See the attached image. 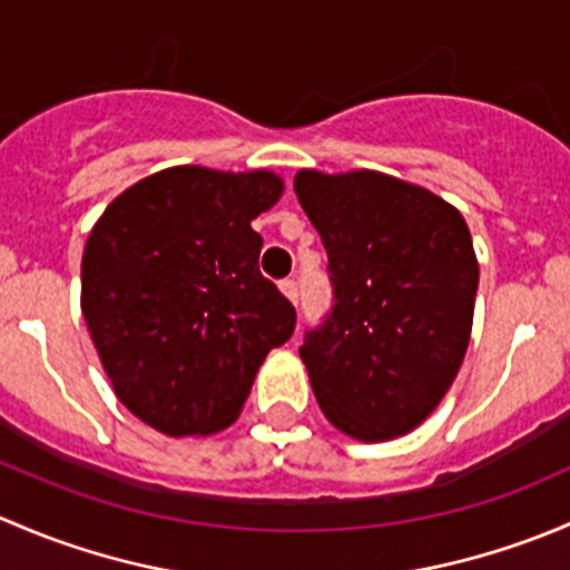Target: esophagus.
Segmentation results:
<instances>
[{"mask_svg": "<svg viewBox=\"0 0 570 570\" xmlns=\"http://www.w3.org/2000/svg\"><path fill=\"white\" fill-rule=\"evenodd\" d=\"M281 292H284L289 301H297V281L295 278H284V281H281Z\"/></svg>", "mask_w": 570, "mask_h": 570, "instance_id": "esophagus-1", "label": "esophagus"}]
</instances>
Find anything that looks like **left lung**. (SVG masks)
<instances>
[{"label":"left lung","mask_w":570,"mask_h":570,"mask_svg":"<svg viewBox=\"0 0 570 570\" xmlns=\"http://www.w3.org/2000/svg\"><path fill=\"white\" fill-rule=\"evenodd\" d=\"M295 193L327 250L331 312L301 358L327 419L386 441L430 416L469 347L480 284L461 212L416 184L301 170Z\"/></svg>","instance_id":"left-lung-1"}]
</instances>
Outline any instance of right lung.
Returning a JSON list of instances; mask_svg holds the SVG:
<instances>
[{
  "label": "right lung",
  "instance_id": "1",
  "mask_svg": "<svg viewBox=\"0 0 570 570\" xmlns=\"http://www.w3.org/2000/svg\"><path fill=\"white\" fill-rule=\"evenodd\" d=\"M267 170L184 165L120 193L82 256V314L118 400L168 435L228 428L295 306L258 273L250 220L278 200Z\"/></svg>",
  "mask_w": 570,
  "mask_h": 570
}]
</instances>
